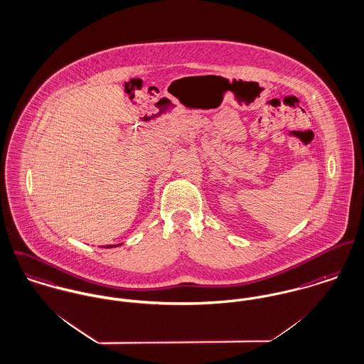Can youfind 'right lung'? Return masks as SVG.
I'll list each match as a JSON object with an SVG mask.
<instances>
[{
    "mask_svg": "<svg viewBox=\"0 0 364 364\" xmlns=\"http://www.w3.org/2000/svg\"><path fill=\"white\" fill-rule=\"evenodd\" d=\"M117 246H121V245H108L107 249H111V247H117Z\"/></svg>",
    "mask_w": 364,
    "mask_h": 364,
    "instance_id": "add662e5",
    "label": "right lung"
}]
</instances>
